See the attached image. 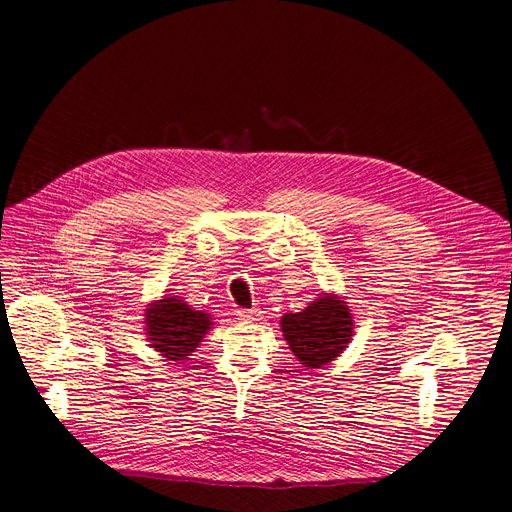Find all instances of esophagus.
Instances as JSON below:
<instances>
[{
	"label": "esophagus",
	"mask_w": 512,
	"mask_h": 512,
	"mask_svg": "<svg viewBox=\"0 0 512 512\" xmlns=\"http://www.w3.org/2000/svg\"><path fill=\"white\" fill-rule=\"evenodd\" d=\"M238 317L242 321H249V324H253V321H259L263 317V311L261 309H242V311H238Z\"/></svg>",
	"instance_id": "esophagus-1"
}]
</instances>
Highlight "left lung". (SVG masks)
Returning a JSON list of instances; mask_svg holds the SVG:
<instances>
[{
  "label": "left lung",
  "instance_id": "8db88e82",
  "mask_svg": "<svg viewBox=\"0 0 512 512\" xmlns=\"http://www.w3.org/2000/svg\"><path fill=\"white\" fill-rule=\"evenodd\" d=\"M284 340L305 369H321L351 342L353 315L336 294H319L299 313L280 319Z\"/></svg>",
  "mask_w": 512,
  "mask_h": 512
}]
</instances>
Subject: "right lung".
I'll return each instance as SVG.
<instances>
[{
  "label": "right lung",
  "mask_w": 512,
  "mask_h": 512,
  "mask_svg": "<svg viewBox=\"0 0 512 512\" xmlns=\"http://www.w3.org/2000/svg\"><path fill=\"white\" fill-rule=\"evenodd\" d=\"M209 328V313L195 311L180 297H170V294L145 309L149 346L168 361H184L191 357Z\"/></svg>",
  "instance_id": "1"
}]
</instances>
